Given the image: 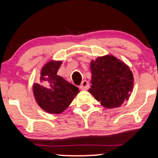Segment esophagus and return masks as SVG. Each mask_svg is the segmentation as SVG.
<instances>
[{"label":"esophagus","mask_w":158,"mask_h":158,"mask_svg":"<svg viewBox=\"0 0 158 158\" xmlns=\"http://www.w3.org/2000/svg\"><path fill=\"white\" fill-rule=\"evenodd\" d=\"M89 88V83H88V81L84 80L81 83V85H79V88L81 90H87Z\"/></svg>","instance_id":"esophagus-1"}]
</instances>
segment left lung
<instances>
[{
    "label": "left lung",
    "instance_id": "left-lung-1",
    "mask_svg": "<svg viewBox=\"0 0 158 158\" xmlns=\"http://www.w3.org/2000/svg\"><path fill=\"white\" fill-rule=\"evenodd\" d=\"M91 88L88 90L107 108L119 107L130 97L134 85L129 68L112 56L99 57L90 62Z\"/></svg>",
    "mask_w": 158,
    "mask_h": 158
}]
</instances>
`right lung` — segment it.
I'll return each mask as SVG.
<instances>
[{"mask_svg": "<svg viewBox=\"0 0 158 158\" xmlns=\"http://www.w3.org/2000/svg\"><path fill=\"white\" fill-rule=\"evenodd\" d=\"M61 61H49L41 72L40 84L33 85V94L39 106L50 114H60L72 102L79 88L57 75Z\"/></svg>", "mask_w": 158, "mask_h": 158, "instance_id": "right-lung-1", "label": "right lung"}]
</instances>
